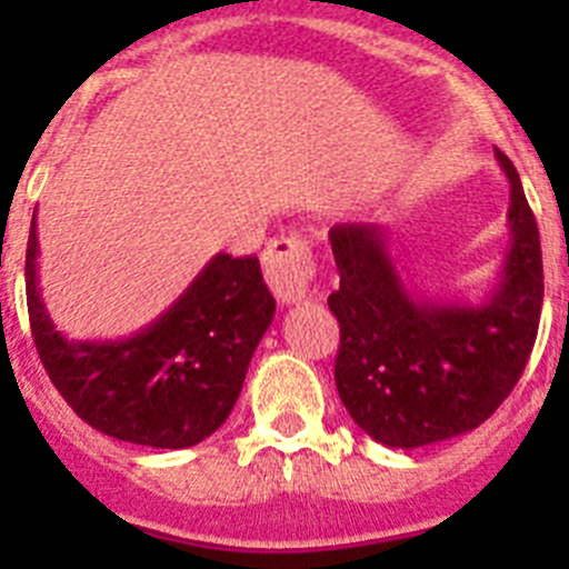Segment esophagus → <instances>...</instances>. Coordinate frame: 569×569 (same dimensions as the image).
<instances>
[{
  "instance_id": "esophagus-1",
  "label": "esophagus",
  "mask_w": 569,
  "mask_h": 569,
  "mask_svg": "<svg viewBox=\"0 0 569 569\" xmlns=\"http://www.w3.org/2000/svg\"><path fill=\"white\" fill-rule=\"evenodd\" d=\"M261 261H264V279L281 305H296V301L308 299V284L313 279V256L305 241L296 236L273 239Z\"/></svg>"
}]
</instances>
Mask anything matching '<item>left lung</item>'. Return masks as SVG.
Listing matches in <instances>:
<instances>
[{
    "label": "left lung",
    "instance_id": "1",
    "mask_svg": "<svg viewBox=\"0 0 569 569\" xmlns=\"http://www.w3.org/2000/svg\"><path fill=\"white\" fill-rule=\"evenodd\" d=\"M496 159L510 182V248L481 299L421 293L387 224L330 228L336 390L350 419L385 447L413 450L470 433L525 373L545 299L539 228L512 162L499 148Z\"/></svg>",
    "mask_w": 569,
    "mask_h": 569
}]
</instances>
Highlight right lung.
Wrapping results in <instances>:
<instances>
[{
    "mask_svg": "<svg viewBox=\"0 0 569 569\" xmlns=\"http://www.w3.org/2000/svg\"><path fill=\"white\" fill-rule=\"evenodd\" d=\"M24 284L39 359L62 399L99 433L162 450L199 445L224 425L276 313L259 259L216 253L148 328L124 339H68L39 290L37 210Z\"/></svg>",
    "mask_w": 569,
    "mask_h": 569,
    "instance_id": "obj_1",
    "label": "right lung"
}]
</instances>
